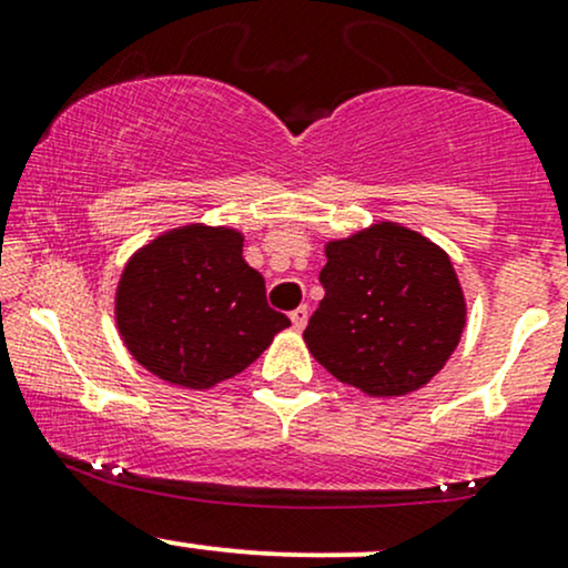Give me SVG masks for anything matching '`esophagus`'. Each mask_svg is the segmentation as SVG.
Segmentation results:
<instances>
[{
	"label": "esophagus",
	"instance_id": "esophagus-1",
	"mask_svg": "<svg viewBox=\"0 0 568 568\" xmlns=\"http://www.w3.org/2000/svg\"><path fill=\"white\" fill-rule=\"evenodd\" d=\"M306 321H310V310H306V306H298V310L291 312V323L296 331H304Z\"/></svg>",
	"mask_w": 568,
	"mask_h": 568
}]
</instances>
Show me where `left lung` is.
<instances>
[{"instance_id":"left-lung-1","label":"left lung","mask_w":568,"mask_h":568,"mask_svg":"<svg viewBox=\"0 0 568 568\" xmlns=\"http://www.w3.org/2000/svg\"><path fill=\"white\" fill-rule=\"evenodd\" d=\"M325 296L304 342L338 382L371 397L416 393L446 366L467 323L448 253L425 234L379 221L325 243Z\"/></svg>"}]
</instances>
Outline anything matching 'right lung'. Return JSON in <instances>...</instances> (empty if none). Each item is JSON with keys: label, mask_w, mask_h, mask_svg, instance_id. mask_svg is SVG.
<instances>
[{"label": "right lung", "mask_w": 568, "mask_h": 568, "mask_svg": "<svg viewBox=\"0 0 568 568\" xmlns=\"http://www.w3.org/2000/svg\"><path fill=\"white\" fill-rule=\"evenodd\" d=\"M243 232L186 224L128 258L114 321L133 361L158 379L205 389L232 379L291 321L266 304L264 277L243 258Z\"/></svg>", "instance_id": "obj_1"}]
</instances>
